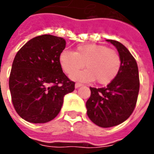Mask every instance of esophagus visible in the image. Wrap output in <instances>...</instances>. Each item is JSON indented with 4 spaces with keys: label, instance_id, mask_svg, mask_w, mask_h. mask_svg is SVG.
<instances>
[{
    "label": "esophagus",
    "instance_id": "34e87169",
    "mask_svg": "<svg viewBox=\"0 0 154 154\" xmlns=\"http://www.w3.org/2000/svg\"><path fill=\"white\" fill-rule=\"evenodd\" d=\"M82 83H79V82H77V83H76V84H75V87L76 88H79V87H81V86H82Z\"/></svg>",
    "mask_w": 154,
    "mask_h": 154
}]
</instances>
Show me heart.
<instances>
[{"label":"heart","instance_id":"obj_1","mask_svg":"<svg viewBox=\"0 0 154 154\" xmlns=\"http://www.w3.org/2000/svg\"><path fill=\"white\" fill-rule=\"evenodd\" d=\"M60 64L64 72L72 74L86 68L82 72L72 75V78L82 82H96L106 85L112 82L121 69L122 60L119 52L101 44H83L75 52L64 50L60 54Z\"/></svg>","mask_w":154,"mask_h":154}]
</instances>
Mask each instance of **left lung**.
Masks as SVG:
<instances>
[{
    "label": "left lung",
    "mask_w": 154,
    "mask_h": 154,
    "mask_svg": "<svg viewBox=\"0 0 154 154\" xmlns=\"http://www.w3.org/2000/svg\"><path fill=\"white\" fill-rule=\"evenodd\" d=\"M106 41L119 51L121 69L106 87H90L91 94L85 104L88 117L102 128L116 126L128 119L134 111L140 89L138 66L134 57L118 41Z\"/></svg>",
    "instance_id": "obj_1"
}]
</instances>
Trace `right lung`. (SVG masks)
<instances>
[{
	"label": "right lung",
	"instance_id": "right-lung-1",
	"mask_svg": "<svg viewBox=\"0 0 154 154\" xmlns=\"http://www.w3.org/2000/svg\"><path fill=\"white\" fill-rule=\"evenodd\" d=\"M65 45L61 37L43 35L28 41L16 54L9 90L15 111L26 121L52 120L61 109L64 96L74 90L75 82L64 74L60 64Z\"/></svg>",
	"mask_w": 154,
	"mask_h": 154
}]
</instances>
